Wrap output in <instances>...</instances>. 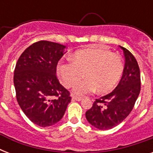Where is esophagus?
<instances>
[{"label":"esophagus","instance_id":"esophagus-1","mask_svg":"<svg viewBox=\"0 0 153 153\" xmlns=\"http://www.w3.org/2000/svg\"><path fill=\"white\" fill-rule=\"evenodd\" d=\"M72 100L78 101V102H79V101L82 100V98L81 97H77V96H72Z\"/></svg>","mask_w":153,"mask_h":153}]
</instances>
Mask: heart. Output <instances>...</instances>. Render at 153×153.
Wrapping results in <instances>:
<instances>
[{
	"instance_id": "b5f03b06",
	"label": "heart",
	"mask_w": 153,
	"mask_h": 153,
	"mask_svg": "<svg viewBox=\"0 0 153 153\" xmlns=\"http://www.w3.org/2000/svg\"><path fill=\"white\" fill-rule=\"evenodd\" d=\"M124 71L120 55L108 50L86 48L72 55L71 59L61 61L56 72L62 84L69 88L82 77L86 79L77 82L73 92L79 96L94 91L105 94L111 91L120 81Z\"/></svg>"
}]
</instances>
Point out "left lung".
<instances>
[{
    "label": "left lung",
    "instance_id": "obj_1",
    "mask_svg": "<svg viewBox=\"0 0 153 153\" xmlns=\"http://www.w3.org/2000/svg\"><path fill=\"white\" fill-rule=\"evenodd\" d=\"M126 63L123 74L111 93L96 99L93 106L86 112L91 125L102 130L114 128L130 114L140 91V68L135 57L123 47Z\"/></svg>",
    "mask_w": 153,
    "mask_h": 153
}]
</instances>
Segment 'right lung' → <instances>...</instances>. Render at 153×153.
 <instances>
[{
    "mask_svg": "<svg viewBox=\"0 0 153 153\" xmlns=\"http://www.w3.org/2000/svg\"><path fill=\"white\" fill-rule=\"evenodd\" d=\"M65 48L54 42H36L25 49L16 65L13 82L18 104L30 121L40 127L59 121L71 100L56 76Z\"/></svg>",
    "mask_w": 153,
    "mask_h": 153,
    "instance_id": "1",
    "label": "right lung"
}]
</instances>
